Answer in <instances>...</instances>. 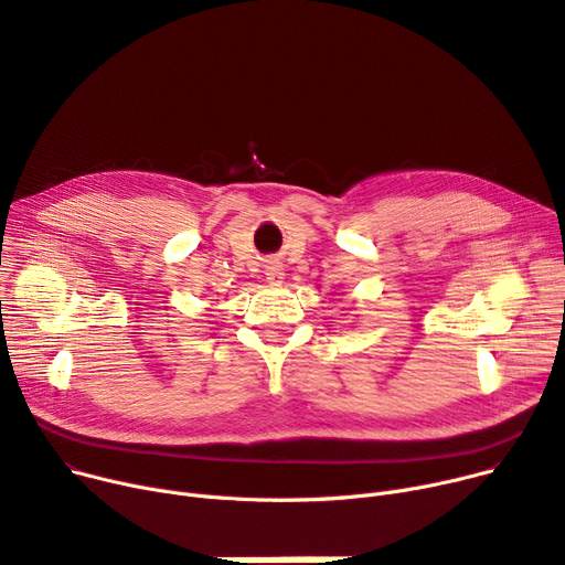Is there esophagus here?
<instances>
[{"label":"esophagus","instance_id":"obj_1","mask_svg":"<svg viewBox=\"0 0 565 565\" xmlns=\"http://www.w3.org/2000/svg\"><path fill=\"white\" fill-rule=\"evenodd\" d=\"M284 265L277 260V258H269L267 263H265V279L269 281V284H281V279H284Z\"/></svg>","mask_w":565,"mask_h":565}]
</instances>
